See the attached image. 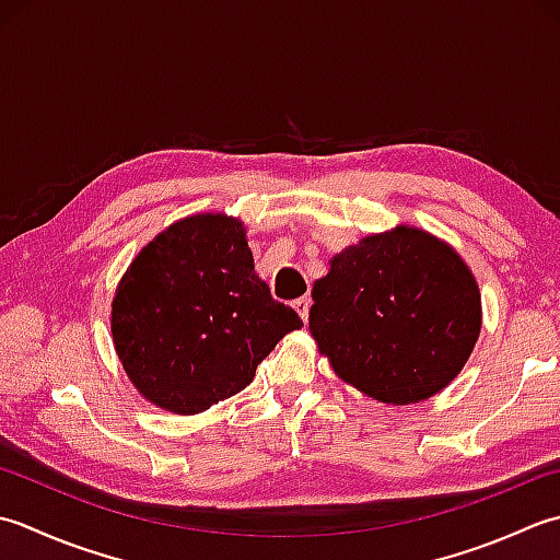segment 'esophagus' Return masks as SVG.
Masks as SVG:
<instances>
[{"label":"esophagus","instance_id":"34e87169","mask_svg":"<svg viewBox=\"0 0 560 560\" xmlns=\"http://www.w3.org/2000/svg\"><path fill=\"white\" fill-rule=\"evenodd\" d=\"M310 304H312L310 296H300V300H294V302H292L294 312L300 314V316L304 318V322H306V318H310Z\"/></svg>","mask_w":560,"mask_h":560}]
</instances>
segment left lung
Here are the masks:
<instances>
[{
    "label": "left lung",
    "instance_id": "1",
    "mask_svg": "<svg viewBox=\"0 0 560 560\" xmlns=\"http://www.w3.org/2000/svg\"><path fill=\"white\" fill-rule=\"evenodd\" d=\"M310 330L318 352L382 404L442 392L481 334V294L456 250L416 226L364 236L314 282Z\"/></svg>",
    "mask_w": 560,
    "mask_h": 560
}]
</instances>
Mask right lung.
Returning <instances> with one entry per match:
<instances>
[{"label":"right lung","mask_w":560,"mask_h":560,"mask_svg":"<svg viewBox=\"0 0 560 560\" xmlns=\"http://www.w3.org/2000/svg\"><path fill=\"white\" fill-rule=\"evenodd\" d=\"M300 326L256 276L244 224L214 212L154 236L122 276L110 312L130 382L178 416L246 389L278 340Z\"/></svg>","instance_id":"1"}]
</instances>
